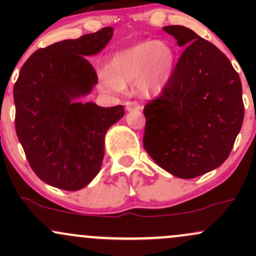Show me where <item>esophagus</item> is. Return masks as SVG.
<instances>
[{
    "instance_id": "34e87169",
    "label": "esophagus",
    "mask_w": 256,
    "mask_h": 256,
    "mask_svg": "<svg viewBox=\"0 0 256 256\" xmlns=\"http://www.w3.org/2000/svg\"><path fill=\"white\" fill-rule=\"evenodd\" d=\"M126 106V110L128 112H132V110H140V106L137 104V102H134V101H128L125 104Z\"/></svg>"
}]
</instances>
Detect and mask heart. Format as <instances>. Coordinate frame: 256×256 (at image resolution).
<instances>
[{"instance_id": "obj_1", "label": "heart", "mask_w": 256, "mask_h": 256, "mask_svg": "<svg viewBox=\"0 0 256 256\" xmlns=\"http://www.w3.org/2000/svg\"><path fill=\"white\" fill-rule=\"evenodd\" d=\"M174 64L176 54L168 43L146 40L116 52L110 71H101L98 78L113 92H122L124 84L137 83L140 95L154 96L167 86Z\"/></svg>"}]
</instances>
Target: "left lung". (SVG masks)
Here are the masks:
<instances>
[{
    "mask_svg": "<svg viewBox=\"0 0 256 256\" xmlns=\"http://www.w3.org/2000/svg\"><path fill=\"white\" fill-rule=\"evenodd\" d=\"M164 31L184 52L167 86L144 106L143 146L165 171L192 179L230 155L244 118L242 84L214 44L180 25Z\"/></svg>",
    "mask_w": 256,
    "mask_h": 256,
    "instance_id": "1",
    "label": "left lung"
}]
</instances>
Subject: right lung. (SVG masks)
<instances>
[{"label":"right lung","instance_id":"obj_1","mask_svg":"<svg viewBox=\"0 0 256 256\" xmlns=\"http://www.w3.org/2000/svg\"><path fill=\"white\" fill-rule=\"evenodd\" d=\"M112 37L113 28H104L38 49L14 84L16 136L32 171L52 186L67 192L86 186L101 170L106 132L124 116L122 106L78 102L98 82L86 58Z\"/></svg>","mask_w":256,"mask_h":256}]
</instances>
